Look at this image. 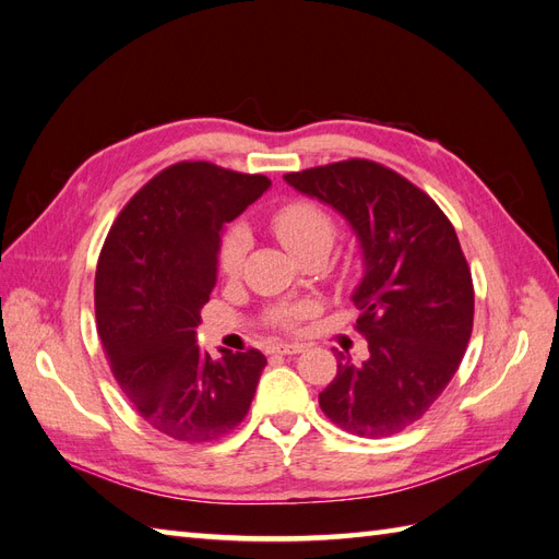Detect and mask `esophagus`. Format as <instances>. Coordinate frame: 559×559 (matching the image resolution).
Instances as JSON below:
<instances>
[{"label":"esophagus","instance_id":"1","mask_svg":"<svg viewBox=\"0 0 559 559\" xmlns=\"http://www.w3.org/2000/svg\"><path fill=\"white\" fill-rule=\"evenodd\" d=\"M302 349H306V347H302L300 343H277V345L270 347V352H273V354H300Z\"/></svg>","mask_w":559,"mask_h":559}]
</instances>
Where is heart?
Listing matches in <instances>:
<instances>
[{"label": "heart", "instance_id": "1", "mask_svg": "<svg viewBox=\"0 0 559 559\" xmlns=\"http://www.w3.org/2000/svg\"><path fill=\"white\" fill-rule=\"evenodd\" d=\"M273 230L280 238V242L289 249L294 257H300L310 249H329L335 235V226L331 216L321 210L314 202L298 200L284 205L273 216ZM249 247V235L242 226H233L226 230L222 247H218V270L224 275H235L240 270L245 253ZM302 310H280L275 314V321L282 326H289L300 317Z\"/></svg>", "mask_w": 559, "mask_h": 559}]
</instances>
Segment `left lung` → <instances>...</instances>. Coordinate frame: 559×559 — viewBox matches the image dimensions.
<instances>
[{"label":"left lung","instance_id":"1","mask_svg":"<svg viewBox=\"0 0 559 559\" xmlns=\"http://www.w3.org/2000/svg\"><path fill=\"white\" fill-rule=\"evenodd\" d=\"M302 195L341 214L361 249L352 300L368 359L335 352L321 411L361 438L403 431L456 373L473 329V282L448 216L389 167L352 158L284 175Z\"/></svg>","mask_w":559,"mask_h":559}]
</instances>
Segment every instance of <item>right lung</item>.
Returning a JSON list of instances; mask_svg holds the SVG:
<instances>
[{
	"mask_svg": "<svg viewBox=\"0 0 559 559\" xmlns=\"http://www.w3.org/2000/svg\"><path fill=\"white\" fill-rule=\"evenodd\" d=\"M270 189L205 160L177 163L118 214L95 273L97 333L111 373L151 427L186 443L214 441L245 419L265 357L195 345L216 284L224 226Z\"/></svg>",
	"mask_w": 559,
	"mask_h": 559,
	"instance_id": "right-lung-1",
	"label": "right lung"
}]
</instances>
